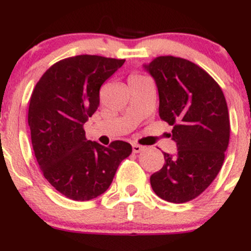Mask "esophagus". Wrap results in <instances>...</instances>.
I'll list each match as a JSON object with an SVG mask.
<instances>
[{"label": "esophagus", "instance_id": "34e87169", "mask_svg": "<svg viewBox=\"0 0 251 251\" xmlns=\"http://www.w3.org/2000/svg\"><path fill=\"white\" fill-rule=\"evenodd\" d=\"M144 146H140V145H138V144H134L133 146H132V150H133V152L134 153H140V152L142 151H144Z\"/></svg>", "mask_w": 251, "mask_h": 251}]
</instances>
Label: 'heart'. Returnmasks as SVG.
I'll return each instance as SVG.
<instances>
[{
	"label": "heart",
	"instance_id": "b5f03b06",
	"mask_svg": "<svg viewBox=\"0 0 251 251\" xmlns=\"http://www.w3.org/2000/svg\"><path fill=\"white\" fill-rule=\"evenodd\" d=\"M135 77H143V76H140V75H133V76L129 77V79H135Z\"/></svg>",
	"mask_w": 251,
	"mask_h": 251
}]
</instances>
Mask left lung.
I'll list each match as a JSON object with an SVG mask.
<instances>
[{"label": "left lung", "instance_id": "left-lung-1", "mask_svg": "<svg viewBox=\"0 0 251 251\" xmlns=\"http://www.w3.org/2000/svg\"><path fill=\"white\" fill-rule=\"evenodd\" d=\"M144 70L153 77L159 96V117L174 126L177 152H164L165 164L151 176L158 197L185 203L200 196L224 162L230 122L226 98L218 83L189 60L159 56Z\"/></svg>", "mask_w": 251, "mask_h": 251}]
</instances>
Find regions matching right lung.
<instances>
[{"instance_id":"add662e5","label":"right lung","mask_w":251,"mask_h":251,"mask_svg":"<svg viewBox=\"0 0 251 251\" xmlns=\"http://www.w3.org/2000/svg\"><path fill=\"white\" fill-rule=\"evenodd\" d=\"M125 60L77 55L61 60L41 76L28 109L34 153L43 176L73 201H89L111 185L132 152L117 140L108 148L87 140L83 124L99 107L100 87Z\"/></svg>"}]
</instances>
